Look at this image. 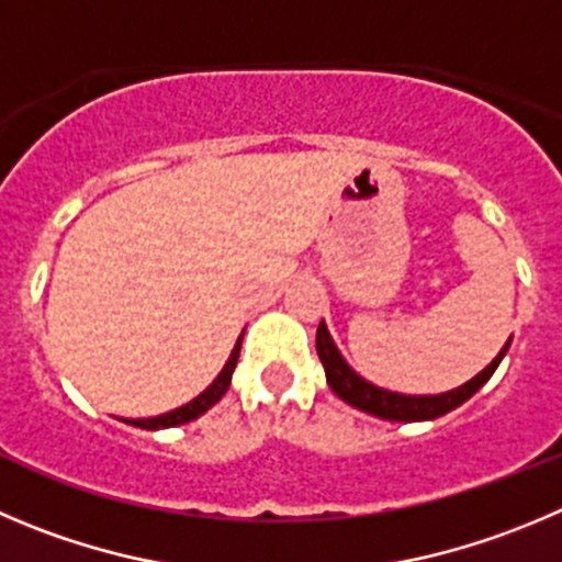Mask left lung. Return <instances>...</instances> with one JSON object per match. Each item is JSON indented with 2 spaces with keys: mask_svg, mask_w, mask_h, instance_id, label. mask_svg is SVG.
Instances as JSON below:
<instances>
[{
  "mask_svg": "<svg viewBox=\"0 0 562 562\" xmlns=\"http://www.w3.org/2000/svg\"><path fill=\"white\" fill-rule=\"evenodd\" d=\"M316 349L318 358L324 363V374H327L329 387L335 391V396L346 402V405L358 407V411L371 413L376 418H387V422H432L438 416H447L449 411L460 407L463 402H469L487 380L496 371V366L502 363V358L510 349V340L502 346V352L491 360V366L480 371L474 380H469L465 385L454 387V391L438 393V396H407V393H393L385 387L371 385L369 380L358 374L352 366L346 363L344 355L338 352V346L329 338L327 324H318L316 333Z\"/></svg>",
  "mask_w": 562,
  "mask_h": 562,
  "instance_id": "obj_1",
  "label": "left lung"
}]
</instances>
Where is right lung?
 Here are the masks:
<instances>
[{
	"label": "right lung",
	"instance_id": "right-lung-1",
	"mask_svg": "<svg viewBox=\"0 0 562 562\" xmlns=\"http://www.w3.org/2000/svg\"><path fill=\"white\" fill-rule=\"evenodd\" d=\"M240 340H244V335H240L238 344H235L233 355H229V360L224 363L222 374L213 380V385L204 387L196 400H191L188 405L177 407V411H171V413H162V416L135 418V422H127V424H133V427H140V429H166V427H180V424H188V422H193V418L202 416V413H207L210 407L216 405L224 393H227L229 382H233V371H235V363H238V355H240Z\"/></svg>",
	"mask_w": 562,
	"mask_h": 562
}]
</instances>
